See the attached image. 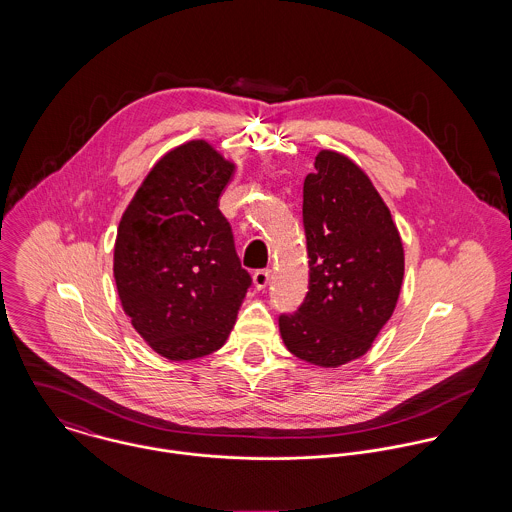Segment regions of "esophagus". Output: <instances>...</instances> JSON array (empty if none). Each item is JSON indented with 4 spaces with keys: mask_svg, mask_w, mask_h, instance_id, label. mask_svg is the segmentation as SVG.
<instances>
[{
    "mask_svg": "<svg viewBox=\"0 0 512 512\" xmlns=\"http://www.w3.org/2000/svg\"><path fill=\"white\" fill-rule=\"evenodd\" d=\"M270 276H272V272L268 268L266 270H256L254 272V286L258 290H264L270 284Z\"/></svg>",
    "mask_w": 512,
    "mask_h": 512,
    "instance_id": "obj_1",
    "label": "esophagus"
}]
</instances>
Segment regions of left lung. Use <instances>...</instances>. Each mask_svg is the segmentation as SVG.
Segmentation results:
<instances>
[{"label": "left lung", "instance_id": "1", "mask_svg": "<svg viewBox=\"0 0 512 512\" xmlns=\"http://www.w3.org/2000/svg\"><path fill=\"white\" fill-rule=\"evenodd\" d=\"M309 258L305 299L280 315L288 351L317 366L365 355L390 319L404 278V250L388 207L349 157L319 151L303 183Z\"/></svg>", "mask_w": 512, "mask_h": 512}]
</instances>
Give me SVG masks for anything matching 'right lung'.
Listing matches in <instances>:
<instances>
[{
	"mask_svg": "<svg viewBox=\"0 0 512 512\" xmlns=\"http://www.w3.org/2000/svg\"><path fill=\"white\" fill-rule=\"evenodd\" d=\"M232 173L234 165L203 140L175 147L120 220L114 278L122 307L169 361L220 349L252 286L219 209Z\"/></svg>",
	"mask_w": 512,
	"mask_h": 512,
	"instance_id": "1",
	"label": "right lung"
}]
</instances>
